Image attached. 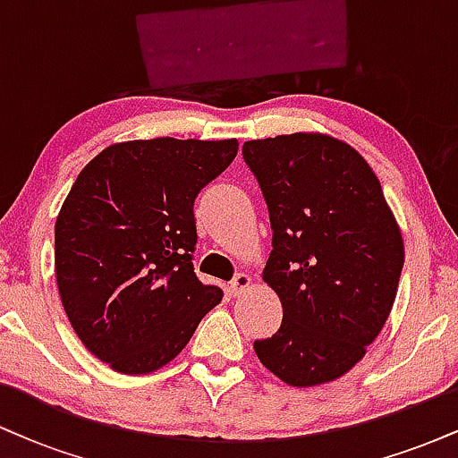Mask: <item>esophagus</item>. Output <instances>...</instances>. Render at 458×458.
Instances as JSON below:
<instances>
[{
	"mask_svg": "<svg viewBox=\"0 0 458 458\" xmlns=\"http://www.w3.org/2000/svg\"><path fill=\"white\" fill-rule=\"evenodd\" d=\"M250 286H251V277L247 276V273H239V276H236L234 280L230 282L228 293L233 297H241L245 291H250Z\"/></svg>",
	"mask_w": 458,
	"mask_h": 458,
	"instance_id": "obj_1",
	"label": "esophagus"
}]
</instances>
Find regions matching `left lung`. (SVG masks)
<instances>
[{"label":"left lung","instance_id":"left-lung-1","mask_svg":"<svg viewBox=\"0 0 458 458\" xmlns=\"http://www.w3.org/2000/svg\"><path fill=\"white\" fill-rule=\"evenodd\" d=\"M243 159L269 208L273 250L262 280L282 325L254 351L293 387L325 386L366 355L401 280V225L364 157L327 133L251 140Z\"/></svg>","mask_w":458,"mask_h":458}]
</instances>
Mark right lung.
<instances>
[{
	"mask_svg": "<svg viewBox=\"0 0 458 458\" xmlns=\"http://www.w3.org/2000/svg\"><path fill=\"white\" fill-rule=\"evenodd\" d=\"M236 140H133L79 172L55 219V280L83 346L123 375H150L222 301L193 273V202L234 161Z\"/></svg>",
	"mask_w": 458,
	"mask_h": 458,
	"instance_id": "right-lung-1",
	"label": "right lung"
}]
</instances>
